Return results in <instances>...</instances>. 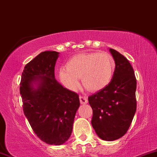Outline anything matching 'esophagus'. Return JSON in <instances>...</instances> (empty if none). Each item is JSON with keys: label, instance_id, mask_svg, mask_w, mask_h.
<instances>
[{"label": "esophagus", "instance_id": "1", "mask_svg": "<svg viewBox=\"0 0 157 157\" xmlns=\"http://www.w3.org/2000/svg\"><path fill=\"white\" fill-rule=\"evenodd\" d=\"M80 101L81 104H86L88 102V98L84 96H80Z\"/></svg>", "mask_w": 157, "mask_h": 157}]
</instances>
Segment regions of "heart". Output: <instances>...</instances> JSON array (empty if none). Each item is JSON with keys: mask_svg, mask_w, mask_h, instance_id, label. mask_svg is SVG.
Returning <instances> with one entry per match:
<instances>
[{"mask_svg": "<svg viewBox=\"0 0 157 157\" xmlns=\"http://www.w3.org/2000/svg\"><path fill=\"white\" fill-rule=\"evenodd\" d=\"M66 68L59 72L61 81L68 89L77 91L80 88L79 78L92 91L103 89L110 83L115 69V62L106 52L79 54L68 61Z\"/></svg>", "mask_w": 157, "mask_h": 157, "instance_id": "1", "label": "heart"}]
</instances>
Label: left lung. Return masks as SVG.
<instances>
[{"label": "left lung", "instance_id": "8db88e82", "mask_svg": "<svg viewBox=\"0 0 157 157\" xmlns=\"http://www.w3.org/2000/svg\"><path fill=\"white\" fill-rule=\"evenodd\" d=\"M109 51L115 61L112 80L103 89L89 96V102L95 132L102 140L113 141L126 134L136 113V79L127 58L113 48Z\"/></svg>", "mask_w": 157, "mask_h": 157}]
</instances>
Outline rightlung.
Masks as SVG:
<instances>
[{
	"label": "right lung",
	"mask_w": 157,
	"mask_h": 157,
	"mask_svg": "<svg viewBox=\"0 0 157 157\" xmlns=\"http://www.w3.org/2000/svg\"><path fill=\"white\" fill-rule=\"evenodd\" d=\"M58 56L54 51L39 54L25 66L20 84L23 112L32 130L42 141L55 145L70 137L80 106L79 95L55 78Z\"/></svg>",
	"instance_id": "1"
}]
</instances>
